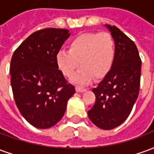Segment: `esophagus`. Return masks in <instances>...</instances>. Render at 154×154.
<instances>
[{"instance_id":"obj_1","label":"esophagus","mask_w":154,"mask_h":154,"mask_svg":"<svg viewBox=\"0 0 154 154\" xmlns=\"http://www.w3.org/2000/svg\"><path fill=\"white\" fill-rule=\"evenodd\" d=\"M76 91H77V92H84V91H87V89H86V88H83V87H76Z\"/></svg>"}]
</instances>
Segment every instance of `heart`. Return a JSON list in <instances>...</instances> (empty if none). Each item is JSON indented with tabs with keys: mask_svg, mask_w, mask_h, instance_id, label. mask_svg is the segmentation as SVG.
I'll return each mask as SVG.
<instances>
[{
	"mask_svg": "<svg viewBox=\"0 0 154 154\" xmlns=\"http://www.w3.org/2000/svg\"><path fill=\"white\" fill-rule=\"evenodd\" d=\"M116 54V41L108 32L85 33L74 38L69 50L57 54V66L64 76L72 77L77 84H87L91 79L103 78L113 66Z\"/></svg>",
	"mask_w": 154,
	"mask_h": 154,
	"instance_id": "1",
	"label": "heart"
}]
</instances>
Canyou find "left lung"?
<instances>
[{"label": "left lung", "mask_w": 154, "mask_h": 154, "mask_svg": "<svg viewBox=\"0 0 154 154\" xmlns=\"http://www.w3.org/2000/svg\"><path fill=\"white\" fill-rule=\"evenodd\" d=\"M116 41L113 66L92 91L96 96L88 117L102 129H112L125 122L138 98L141 59L135 44L116 26L106 25Z\"/></svg>", "instance_id": "8db88e82"}]
</instances>
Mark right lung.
Masks as SVG:
<instances>
[{"label": "right lung", "instance_id": "1", "mask_svg": "<svg viewBox=\"0 0 154 154\" xmlns=\"http://www.w3.org/2000/svg\"><path fill=\"white\" fill-rule=\"evenodd\" d=\"M70 33L48 28L29 36L14 52L11 84L22 116L38 129L56 125L63 116L75 87L58 70L56 56Z\"/></svg>", "mask_w": 154, "mask_h": 154}]
</instances>
